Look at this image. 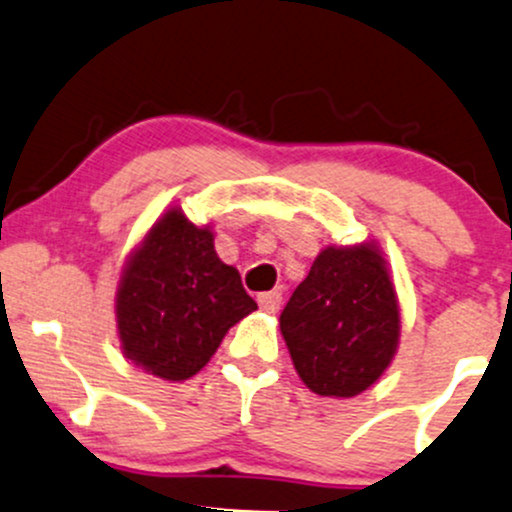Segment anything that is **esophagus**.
I'll use <instances>...</instances> for the list:
<instances>
[{"instance_id":"obj_1","label":"esophagus","mask_w":512,"mask_h":512,"mask_svg":"<svg viewBox=\"0 0 512 512\" xmlns=\"http://www.w3.org/2000/svg\"><path fill=\"white\" fill-rule=\"evenodd\" d=\"M281 301H284V293L279 289L260 293V296H257V303H260V308L267 310V313H276V310L281 308Z\"/></svg>"}]
</instances>
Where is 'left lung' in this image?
<instances>
[{"label":"left lung","instance_id":"left-lung-1","mask_svg":"<svg viewBox=\"0 0 512 512\" xmlns=\"http://www.w3.org/2000/svg\"><path fill=\"white\" fill-rule=\"evenodd\" d=\"M296 373L315 395L356 397L390 366L399 305L373 243L325 248L279 317Z\"/></svg>","mask_w":512,"mask_h":512}]
</instances>
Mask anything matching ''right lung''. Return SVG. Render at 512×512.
<instances>
[{
  "label": "right lung",
  "mask_w": 512,
  "mask_h": 512,
  "mask_svg": "<svg viewBox=\"0 0 512 512\" xmlns=\"http://www.w3.org/2000/svg\"><path fill=\"white\" fill-rule=\"evenodd\" d=\"M257 308L236 267L223 264L209 226L168 209L129 255L117 286L122 354L163 380L192 378L236 322Z\"/></svg>",
  "instance_id": "1"
}]
</instances>
